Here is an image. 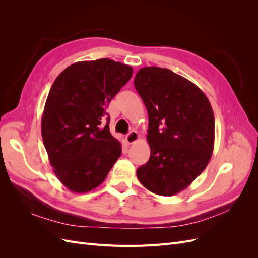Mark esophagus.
Returning <instances> with one entry per match:
<instances>
[{
    "label": "esophagus",
    "instance_id": "34e87169",
    "mask_svg": "<svg viewBox=\"0 0 258 258\" xmlns=\"http://www.w3.org/2000/svg\"><path fill=\"white\" fill-rule=\"evenodd\" d=\"M139 139H140V135L135 130L130 131L129 134L126 136V141H127L128 144H134L135 142L138 141Z\"/></svg>",
    "mask_w": 258,
    "mask_h": 258
}]
</instances>
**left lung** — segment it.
<instances>
[{
	"label": "left lung",
	"instance_id": "1",
	"mask_svg": "<svg viewBox=\"0 0 258 258\" xmlns=\"http://www.w3.org/2000/svg\"><path fill=\"white\" fill-rule=\"evenodd\" d=\"M135 87L148 113L150 159L137 170L140 183L159 196H173L206 169L214 147V114L196 85L169 69L145 67Z\"/></svg>",
	"mask_w": 258,
	"mask_h": 258
}]
</instances>
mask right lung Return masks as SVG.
<instances>
[{
	"instance_id": "obj_1",
	"label": "right lung",
	"mask_w": 258,
	"mask_h": 258,
	"mask_svg": "<svg viewBox=\"0 0 258 258\" xmlns=\"http://www.w3.org/2000/svg\"><path fill=\"white\" fill-rule=\"evenodd\" d=\"M130 66L103 58L81 61L54 80L42 116V138L53 173L72 192L103 183L121 144L102 126L111 100L131 79Z\"/></svg>"
}]
</instances>
